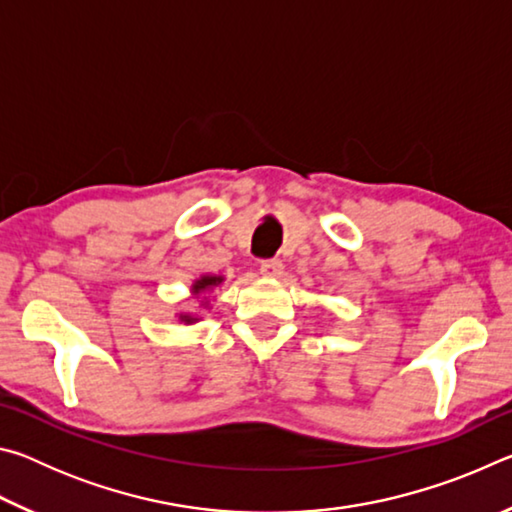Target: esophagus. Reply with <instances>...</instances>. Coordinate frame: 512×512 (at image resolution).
<instances>
[{"mask_svg":"<svg viewBox=\"0 0 512 512\" xmlns=\"http://www.w3.org/2000/svg\"><path fill=\"white\" fill-rule=\"evenodd\" d=\"M259 273H262L264 277H280L282 262L280 259H266V262H262V266H259Z\"/></svg>","mask_w":512,"mask_h":512,"instance_id":"obj_1","label":"esophagus"}]
</instances>
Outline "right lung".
<instances>
[{
    "mask_svg": "<svg viewBox=\"0 0 512 512\" xmlns=\"http://www.w3.org/2000/svg\"><path fill=\"white\" fill-rule=\"evenodd\" d=\"M223 280H225L223 275H201L192 284V298H201L203 293H210L214 287H221ZM201 307H210V300L203 298ZM176 316H178L180 323H185V325H194V323H198V320H201V316L192 314V311H180V314H176Z\"/></svg>",
    "mask_w": 512,
    "mask_h": 512,
    "instance_id": "1",
    "label": "right lung"
}]
</instances>
